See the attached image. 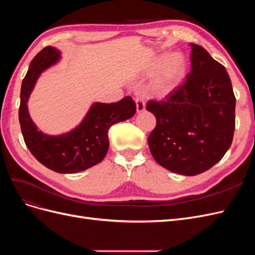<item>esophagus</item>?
<instances>
[{
    "instance_id": "esophagus-1",
    "label": "esophagus",
    "mask_w": 255,
    "mask_h": 255,
    "mask_svg": "<svg viewBox=\"0 0 255 255\" xmlns=\"http://www.w3.org/2000/svg\"><path fill=\"white\" fill-rule=\"evenodd\" d=\"M136 110L137 113H141L145 110V102H144V99L141 97H138L136 98Z\"/></svg>"
}]
</instances>
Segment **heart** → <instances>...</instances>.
<instances>
[{
	"instance_id": "obj_1",
	"label": "heart",
	"mask_w": 255,
	"mask_h": 255,
	"mask_svg": "<svg viewBox=\"0 0 255 255\" xmlns=\"http://www.w3.org/2000/svg\"><path fill=\"white\" fill-rule=\"evenodd\" d=\"M160 70L153 80L151 91L154 96L164 98L179 86L186 72V63L179 54H173L168 58L167 55H161L150 66L151 73Z\"/></svg>"
}]
</instances>
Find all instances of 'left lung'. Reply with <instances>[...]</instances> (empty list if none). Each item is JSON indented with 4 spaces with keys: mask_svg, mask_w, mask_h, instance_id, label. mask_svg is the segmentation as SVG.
Listing matches in <instances>:
<instances>
[{
    "mask_svg": "<svg viewBox=\"0 0 255 255\" xmlns=\"http://www.w3.org/2000/svg\"><path fill=\"white\" fill-rule=\"evenodd\" d=\"M191 70L166 101H149L156 118L148 138L152 156L164 168L197 175L212 168L231 146L236 99L230 76L201 45L190 43Z\"/></svg>",
    "mask_w": 255,
    "mask_h": 255,
    "instance_id": "obj_1",
    "label": "left lung"
}]
</instances>
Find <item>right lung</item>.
Returning <instances> with one entry per match:
<instances>
[{
  "label": "right lung",
  "instance_id": "right-lung-1",
  "mask_svg": "<svg viewBox=\"0 0 255 255\" xmlns=\"http://www.w3.org/2000/svg\"><path fill=\"white\" fill-rule=\"evenodd\" d=\"M59 58L60 52L56 48L45 47L30 61L21 85L19 121L27 149L39 163L58 173H74L103 160L110 146V128L132 118L136 105L130 97L111 104L97 102L70 132L51 136L38 130L29 117L26 103L39 75Z\"/></svg>",
  "mask_w": 255,
  "mask_h": 255
}]
</instances>
